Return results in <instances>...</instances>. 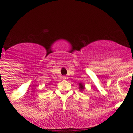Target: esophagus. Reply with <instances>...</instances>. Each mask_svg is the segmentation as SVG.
Segmentation results:
<instances>
[{"label":"esophagus","instance_id":"34e87169","mask_svg":"<svg viewBox=\"0 0 133 133\" xmlns=\"http://www.w3.org/2000/svg\"><path fill=\"white\" fill-rule=\"evenodd\" d=\"M66 78H67V77H65V76H63V80H66Z\"/></svg>","mask_w":133,"mask_h":133}]
</instances>
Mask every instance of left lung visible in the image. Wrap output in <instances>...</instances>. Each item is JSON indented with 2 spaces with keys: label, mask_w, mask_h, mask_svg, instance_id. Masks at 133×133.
Listing matches in <instances>:
<instances>
[{
  "label": "left lung",
  "mask_w": 133,
  "mask_h": 133,
  "mask_svg": "<svg viewBox=\"0 0 133 133\" xmlns=\"http://www.w3.org/2000/svg\"><path fill=\"white\" fill-rule=\"evenodd\" d=\"M79 89H80V90H82L83 89H84V86L81 84V83H80V84H79Z\"/></svg>",
  "instance_id": "left-lung-1"
}]
</instances>
